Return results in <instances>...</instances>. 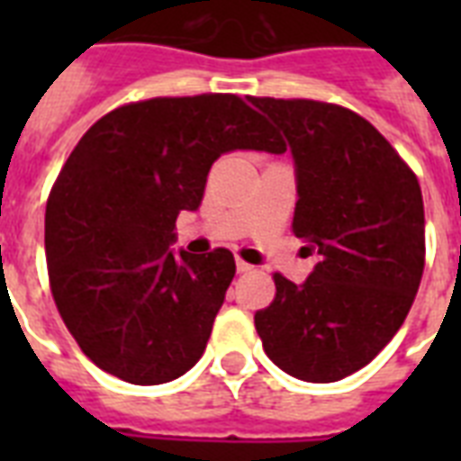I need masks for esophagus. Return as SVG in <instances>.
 I'll list each match as a JSON object with an SVG mask.
<instances>
[{"label":"esophagus","instance_id":"obj_1","mask_svg":"<svg viewBox=\"0 0 461 461\" xmlns=\"http://www.w3.org/2000/svg\"><path fill=\"white\" fill-rule=\"evenodd\" d=\"M253 270V266H249V263H246V260H237V273H251Z\"/></svg>","mask_w":461,"mask_h":461}]
</instances>
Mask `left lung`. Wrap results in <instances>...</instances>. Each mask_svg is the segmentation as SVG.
<instances>
[{
    "mask_svg": "<svg viewBox=\"0 0 461 461\" xmlns=\"http://www.w3.org/2000/svg\"><path fill=\"white\" fill-rule=\"evenodd\" d=\"M280 126L296 165L292 231L318 253L303 285L275 273L253 315L275 366L335 383L378 357L407 318L426 263L421 186L357 112L318 100L249 97Z\"/></svg>",
    "mask_w": 461,
    "mask_h": 461,
    "instance_id": "1",
    "label": "left lung"
}]
</instances>
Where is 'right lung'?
I'll return each mask as SVG.
<instances>
[{
    "mask_svg": "<svg viewBox=\"0 0 461 461\" xmlns=\"http://www.w3.org/2000/svg\"><path fill=\"white\" fill-rule=\"evenodd\" d=\"M230 150L277 153V139L239 95L203 93L122 104L64 162L47 198V273L61 321L97 368L159 385L203 357L234 256H174L169 244Z\"/></svg>",
    "mask_w": 461,
    "mask_h": 461,
    "instance_id": "1",
    "label": "right lung"
}]
</instances>
